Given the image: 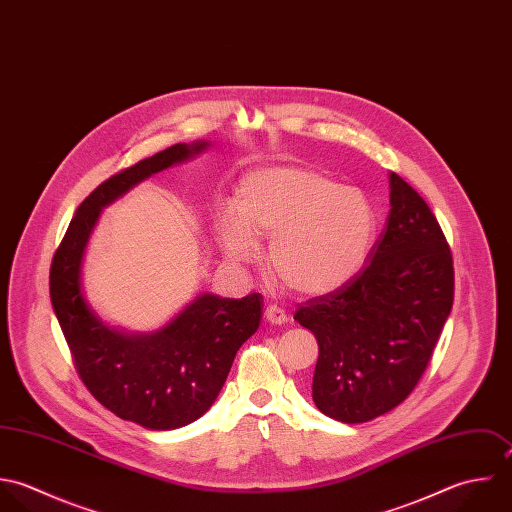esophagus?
<instances>
[{"instance_id":"34e87169","label":"esophagus","mask_w":512,"mask_h":512,"mask_svg":"<svg viewBox=\"0 0 512 512\" xmlns=\"http://www.w3.org/2000/svg\"><path fill=\"white\" fill-rule=\"evenodd\" d=\"M264 318H266L270 324H276V326H282V324H286V322H288V314H286L280 306H276V304L266 306Z\"/></svg>"}]
</instances>
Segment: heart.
<instances>
[{
    "mask_svg": "<svg viewBox=\"0 0 512 512\" xmlns=\"http://www.w3.org/2000/svg\"><path fill=\"white\" fill-rule=\"evenodd\" d=\"M375 230V210L359 188L304 167L250 174L236 206L220 216L222 246L232 262H252L258 240H272L274 274L308 296L345 284L361 268Z\"/></svg>",
    "mask_w": 512,
    "mask_h": 512,
    "instance_id": "b5f03b06",
    "label": "heart"
}]
</instances>
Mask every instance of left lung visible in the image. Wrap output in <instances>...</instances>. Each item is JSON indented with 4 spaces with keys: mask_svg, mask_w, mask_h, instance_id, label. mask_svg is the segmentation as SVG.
<instances>
[{
    "mask_svg": "<svg viewBox=\"0 0 512 512\" xmlns=\"http://www.w3.org/2000/svg\"><path fill=\"white\" fill-rule=\"evenodd\" d=\"M389 184L391 210L367 264L294 314L320 345L314 403L341 423L371 421L407 399L453 308V254L435 214L399 174Z\"/></svg>",
    "mask_w": 512,
    "mask_h": 512,
    "instance_id": "obj_1",
    "label": "left lung"
}]
</instances>
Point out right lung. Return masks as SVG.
Masks as SVG:
<instances>
[{"mask_svg": "<svg viewBox=\"0 0 512 512\" xmlns=\"http://www.w3.org/2000/svg\"><path fill=\"white\" fill-rule=\"evenodd\" d=\"M206 145H174L115 172L77 208L49 270V296L75 369L89 393L125 421L147 429L184 427L218 397L234 355L260 326L264 300L198 296L167 328L127 336L107 328L81 294V260L103 206L143 178L188 159Z\"/></svg>", "mask_w": 512, "mask_h": 512, "instance_id": "right-lung-1", "label": "right lung"}]
</instances>
